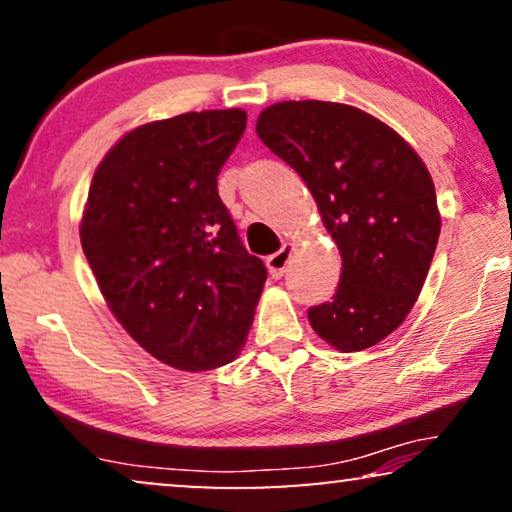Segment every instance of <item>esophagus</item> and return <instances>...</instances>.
Instances as JSON below:
<instances>
[{
	"instance_id": "34e87169",
	"label": "esophagus",
	"mask_w": 512,
	"mask_h": 512,
	"mask_svg": "<svg viewBox=\"0 0 512 512\" xmlns=\"http://www.w3.org/2000/svg\"><path fill=\"white\" fill-rule=\"evenodd\" d=\"M293 244H284L282 249L277 251V254H272V256H268L265 258V265H268V270H270V275L275 277V279H279L286 272V268H289V261H291V256H293Z\"/></svg>"
}]
</instances>
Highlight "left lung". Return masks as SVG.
<instances>
[{
  "mask_svg": "<svg viewBox=\"0 0 512 512\" xmlns=\"http://www.w3.org/2000/svg\"><path fill=\"white\" fill-rule=\"evenodd\" d=\"M256 132L310 188L342 256L333 300L307 312L314 333L338 352L377 345L415 307L436 254L440 212L424 160L380 118L338 102H277Z\"/></svg>",
  "mask_w": 512,
  "mask_h": 512,
  "instance_id": "1",
  "label": "left lung"
}]
</instances>
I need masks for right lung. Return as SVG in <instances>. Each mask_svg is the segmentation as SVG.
<instances>
[{
  "label": "right lung",
  "instance_id": "obj_1",
  "mask_svg": "<svg viewBox=\"0 0 512 512\" xmlns=\"http://www.w3.org/2000/svg\"><path fill=\"white\" fill-rule=\"evenodd\" d=\"M247 128L244 109L144 123L90 181L81 247L130 338L177 370L240 354L268 270L247 254L216 177Z\"/></svg>",
  "mask_w": 512,
  "mask_h": 512
}]
</instances>
